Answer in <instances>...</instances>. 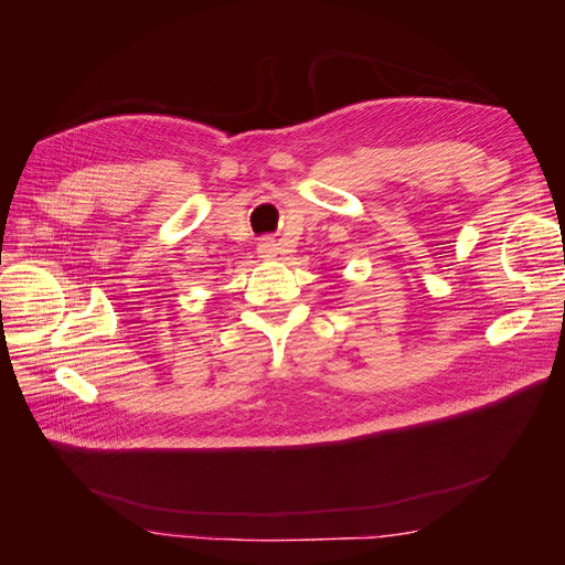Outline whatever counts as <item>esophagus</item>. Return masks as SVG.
Masks as SVG:
<instances>
[{"instance_id":"esophagus-1","label":"esophagus","mask_w":565,"mask_h":565,"mask_svg":"<svg viewBox=\"0 0 565 565\" xmlns=\"http://www.w3.org/2000/svg\"><path fill=\"white\" fill-rule=\"evenodd\" d=\"M280 243L276 241V237H264V241L259 243V254H262V259H273V256H278V252H280V247H278Z\"/></svg>"}]
</instances>
